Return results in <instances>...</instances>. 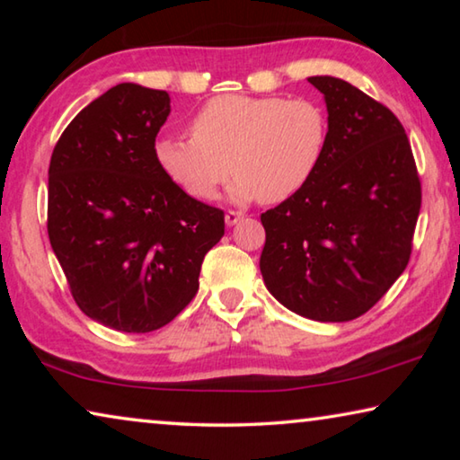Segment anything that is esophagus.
Segmentation results:
<instances>
[{"label":"esophagus","mask_w":460,"mask_h":460,"mask_svg":"<svg viewBox=\"0 0 460 460\" xmlns=\"http://www.w3.org/2000/svg\"><path fill=\"white\" fill-rule=\"evenodd\" d=\"M241 219H243V213H241V211H227V213H225V223H227L229 227H231V225H235L237 221H241Z\"/></svg>","instance_id":"esophagus-1"}]
</instances>
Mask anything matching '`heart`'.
Segmentation results:
<instances>
[{"label": "heart", "mask_w": 460, "mask_h": 460, "mask_svg": "<svg viewBox=\"0 0 460 460\" xmlns=\"http://www.w3.org/2000/svg\"><path fill=\"white\" fill-rule=\"evenodd\" d=\"M190 131L162 136L154 155L197 200H213L233 172L237 200L284 202L313 181L329 146V119L313 99L221 95L199 109Z\"/></svg>", "instance_id": "heart-1"}]
</instances>
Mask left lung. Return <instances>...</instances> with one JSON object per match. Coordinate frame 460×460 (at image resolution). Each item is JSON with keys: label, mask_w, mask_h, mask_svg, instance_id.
<instances>
[{"label": "left lung", "mask_w": 460, "mask_h": 460, "mask_svg": "<svg viewBox=\"0 0 460 460\" xmlns=\"http://www.w3.org/2000/svg\"><path fill=\"white\" fill-rule=\"evenodd\" d=\"M329 111V146L305 189L261 213L260 270L292 313L345 323L406 270L422 186L400 119L334 76H310Z\"/></svg>", "instance_id": "8db88e82"}]
</instances>
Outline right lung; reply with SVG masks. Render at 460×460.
I'll return each mask as SVG.
<instances>
[{
    "label": "right lung",
    "instance_id": "1",
    "mask_svg": "<svg viewBox=\"0 0 460 460\" xmlns=\"http://www.w3.org/2000/svg\"><path fill=\"white\" fill-rule=\"evenodd\" d=\"M166 91L121 83L62 131L49 168V237L76 305L121 332H150L189 306L225 213L162 172Z\"/></svg>",
    "mask_w": 460,
    "mask_h": 460
}]
</instances>
